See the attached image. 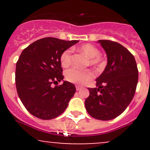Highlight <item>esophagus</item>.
<instances>
[{
	"label": "esophagus",
	"instance_id": "1",
	"mask_svg": "<svg viewBox=\"0 0 150 150\" xmlns=\"http://www.w3.org/2000/svg\"><path fill=\"white\" fill-rule=\"evenodd\" d=\"M82 88V87H81V86H80V85H76V90L77 91H78V90H80V89Z\"/></svg>",
	"mask_w": 150,
	"mask_h": 150
}]
</instances>
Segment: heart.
<instances>
[{
    "instance_id": "obj_1",
    "label": "heart",
    "mask_w": 150,
    "mask_h": 150,
    "mask_svg": "<svg viewBox=\"0 0 150 150\" xmlns=\"http://www.w3.org/2000/svg\"><path fill=\"white\" fill-rule=\"evenodd\" d=\"M80 52L85 53L89 58V63L91 65H98L101 63V59L99 56L100 51L96 46L90 44H85L77 48ZM72 51L70 49H66L61 53L60 62L63 68H68L71 63ZM93 77V73L90 70H80L71 68L65 72V78L72 83L77 85H83L87 83Z\"/></svg>"
}]
</instances>
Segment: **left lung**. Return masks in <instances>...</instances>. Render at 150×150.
I'll list each match as a JSON object with an SVG mask.
<instances>
[{"instance_id":"obj_1","label":"left lung","mask_w":150,"mask_h":150,"mask_svg":"<svg viewBox=\"0 0 150 150\" xmlns=\"http://www.w3.org/2000/svg\"><path fill=\"white\" fill-rule=\"evenodd\" d=\"M107 56V65L96 79L97 87L88 88L85 99L87 111L93 118L108 120L125 111L135 94L138 70L133 55L118 43L99 40Z\"/></svg>"}]
</instances>
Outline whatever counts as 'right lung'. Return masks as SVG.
<instances>
[{
    "label": "right lung",
    "mask_w": 150,
    "mask_h": 150,
    "mask_svg": "<svg viewBox=\"0 0 150 150\" xmlns=\"http://www.w3.org/2000/svg\"><path fill=\"white\" fill-rule=\"evenodd\" d=\"M79 41L46 37L22 51L15 70V85L20 100L31 114L43 120L56 118L64 112L76 92L75 85L63 81L60 56Z\"/></svg>",
    "instance_id": "obj_1"
}]
</instances>
